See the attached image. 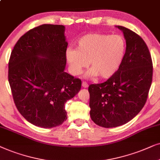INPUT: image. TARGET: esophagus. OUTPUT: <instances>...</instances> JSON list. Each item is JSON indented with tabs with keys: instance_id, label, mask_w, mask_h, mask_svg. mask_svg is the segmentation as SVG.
Returning a JSON list of instances; mask_svg holds the SVG:
<instances>
[{
	"instance_id": "1",
	"label": "esophagus",
	"mask_w": 160,
	"mask_h": 160,
	"mask_svg": "<svg viewBox=\"0 0 160 160\" xmlns=\"http://www.w3.org/2000/svg\"><path fill=\"white\" fill-rule=\"evenodd\" d=\"M82 86L83 87V88H88V83H87L86 82H82Z\"/></svg>"
}]
</instances>
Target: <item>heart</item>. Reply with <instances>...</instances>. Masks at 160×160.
<instances>
[{
	"label": "heart",
	"mask_w": 160,
	"mask_h": 160,
	"mask_svg": "<svg viewBox=\"0 0 160 160\" xmlns=\"http://www.w3.org/2000/svg\"><path fill=\"white\" fill-rule=\"evenodd\" d=\"M125 51L126 43L121 36L89 33L78 40L76 49H67L66 59L73 75H79L88 63L91 69L84 78L108 79L121 67Z\"/></svg>",
	"instance_id": "obj_1"
}]
</instances>
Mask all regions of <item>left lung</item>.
<instances>
[{
	"instance_id": "1",
	"label": "left lung",
	"mask_w": 160,
	"mask_h": 160,
	"mask_svg": "<svg viewBox=\"0 0 160 160\" xmlns=\"http://www.w3.org/2000/svg\"><path fill=\"white\" fill-rule=\"evenodd\" d=\"M116 27L126 40L123 62L107 81L88 87L91 120L105 128L121 126L137 116L146 104L152 82V61L146 44L131 30Z\"/></svg>"
}]
</instances>
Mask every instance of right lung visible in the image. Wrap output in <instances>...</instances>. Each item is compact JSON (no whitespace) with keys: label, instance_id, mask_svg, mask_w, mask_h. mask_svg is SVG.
Instances as JSON below:
<instances>
[{"label":"right lung","instance_id":"add662e5","mask_svg":"<svg viewBox=\"0 0 160 160\" xmlns=\"http://www.w3.org/2000/svg\"><path fill=\"white\" fill-rule=\"evenodd\" d=\"M65 27L44 24L30 30L14 47L8 82L15 105L32 124L52 128L67 118L65 103L81 88V80L64 72Z\"/></svg>","mask_w":160,"mask_h":160}]
</instances>
